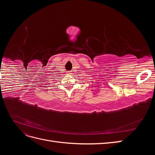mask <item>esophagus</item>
<instances>
[{"label":"esophagus","mask_w":155,"mask_h":155,"mask_svg":"<svg viewBox=\"0 0 155 155\" xmlns=\"http://www.w3.org/2000/svg\"><path fill=\"white\" fill-rule=\"evenodd\" d=\"M67 74H69V75H70V74H72V72H67Z\"/></svg>","instance_id":"obj_1"}]
</instances>
